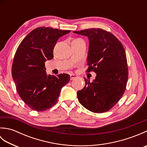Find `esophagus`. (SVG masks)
<instances>
[{
  "label": "esophagus",
  "mask_w": 147,
  "mask_h": 147,
  "mask_svg": "<svg viewBox=\"0 0 147 147\" xmlns=\"http://www.w3.org/2000/svg\"><path fill=\"white\" fill-rule=\"evenodd\" d=\"M70 78H71V80H74L75 78H76L77 76L76 75V74H70Z\"/></svg>",
  "instance_id": "1"
}]
</instances>
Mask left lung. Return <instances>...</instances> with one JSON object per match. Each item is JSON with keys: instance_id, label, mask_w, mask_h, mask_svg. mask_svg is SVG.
<instances>
[{"instance_id": "1", "label": "left lung", "mask_w": 147, "mask_h": 147, "mask_svg": "<svg viewBox=\"0 0 147 147\" xmlns=\"http://www.w3.org/2000/svg\"><path fill=\"white\" fill-rule=\"evenodd\" d=\"M73 32L88 36L90 45L86 72L96 74L92 82L84 78L85 86L77 92L78 100L94 113L107 112L119 102L126 88L128 67L125 50L113 34L101 28Z\"/></svg>"}]
</instances>
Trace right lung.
Returning <instances> with one entry per match:
<instances>
[{"mask_svg": "<svg viewBox=\"0 0 147 147\" xmlns=\"http://www.w3.org/2000/svg\"><path fill=\"white\" fill-rule=\"evenodd\" d=\"M70 32L39 27L18 46L12 65V78L19 95L33 111L51 108L57 103L62 87L69 82L67 74L48 76L45 62L54 57L53 51L59 38Z\"/></svg>", "mask_w": 147, "mask_h": 147, "instance_id": "right-lung-1", "label": "right lung"}]
</instances>
